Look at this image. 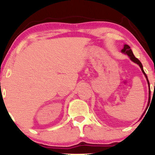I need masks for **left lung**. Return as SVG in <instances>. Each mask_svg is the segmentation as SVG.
<instances>
[{
  "label": "left lung",
  "mask_w": 155,
  "mask_h": 155,
  "mask_svg": "<svg viewBox=\"0 0 155 155\" xmlns=\"http://www.w3.org/2000/svg\"><path fill=\"white\" fill-rule=\"evenodd\" d=\"M122 53H124V54H126L128 55L129 58H130V60H132L133 62H134L135 63H137V64H138V65H139L140 68V69H141L142 72H143V74H144V76H145L146 79H147V83H148L149 87V81L148 77H147V74H145L144 71H143V65H142V64H141V63H140V60H138V59H137V58H136V57L134 56V54H133V51L131 50L130 47L129 46L127 45V44H124V48H123V49H122ZM150 94H151V92H150V88H149V101H148V104H147V108H148V106H149V102H150ZM144 113H145V112H143V114H144ZM142 116H143V115H142Z\"/></svg>",
  "instance_id": "left-lung-1"
}]
</instances>
